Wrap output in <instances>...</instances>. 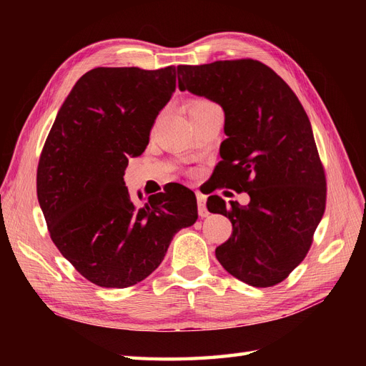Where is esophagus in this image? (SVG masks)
I'll return each instance as SVG.
<instances>
[{"mask_svg": "<svg viewBox=\"0 0 366 366\" xmlns=\"http://www.w3.org/2000/svg\"><path fill=\"white\" fill-rule=\"evenodd\" d=\"M197 203H198V215L202 218L207 217V207H206V197L200 192H197Z\"/></svg>", "mask_w": 366, "mask_h": 366, "instance_id": "obj_1", "label": "esophagus"}]
</instances>
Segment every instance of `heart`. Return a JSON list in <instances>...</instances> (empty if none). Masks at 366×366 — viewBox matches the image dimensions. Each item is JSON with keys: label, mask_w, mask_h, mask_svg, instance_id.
Listing matches in <instances>:
<instances>
[{"label": "heart", "mask_w": 366, "mask_h": 366, "mask_svg": "<svg viewBox=\"0 0 366 366\" xmlns=\"http://www.w3.org/2000/svg\"><path fill=\"white\" fill-rule=\"evenodd\" d=\"M209 104H212V102L207 101V99H195V101H192L191 105H189V114L197 113L198 109H202L203 107H206Z\"/></svg>", "instance_id": "heart-1"}]
</instances>
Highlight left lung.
<instances>
[{
  "instance_id": "obj_1",
  "label": "left lung",
  "mask_w": 366,
  "mask_h": 366,
  "mask_svg": "<svg viewBox=\"0 0 366 366\" xmlns=\"http://www.w3.org/2000/svg\"><path fill=\"white\" fill-rule=\"evenodd\" d=\"M179 88L224 109L215 189L247 192L250 203L226 206L207 198L210 212L232 223L215 249L219 264L253 287L282 282L313 244L327 203V179L304 107L267 65L257 59L179 65Z\"/></svg>"
}]
</instances>
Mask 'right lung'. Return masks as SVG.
Masks as SVG:
<instances>
[{
    "label": "right lung",
    "instance_id": "obj_1",
    "mask_svg": "<svg viewBox=\"0 0 366 366\" xmlns=\"http://www.w3.org/2000/svg\"><path fill=\"white\" fill-rule=\"evenodd\" d=\"M175 67H97L65 99L41 151L38 202L54 246L90 282L125 289L156 270L172 237L197 221L195 194L171 184L131 202L128 157L145 151L175 90Z\"/></svg>",
    "mask_w": 366,
    "mask_h": 366
}]
</instances>
